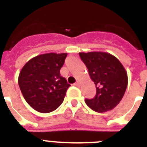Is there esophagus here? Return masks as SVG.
<instances>
[{
  "instance_id": "34e87169",
  "label": "esophagus",
  "mask_w": 147,
  "mask_h": 147,
  "mask_svg": "<svg viewBox=\"0 0 147 147\" xmlns=\"http://www.w3.org/2000/svg\"><path fill=\"white\" fill-rule=\"evenodd\" d=\"M74 85H76V86H80V82H79V81H77V82H76V83H75Z\"/></svg>"
}]
</instances>
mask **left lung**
<instances>
[{"label": "left lung", "instance_id": "obj_1", "mask_svg": "<svg viewBox=\"0 0 147 147\" xmlns=\"http://www.w3.org/2000/svg\"><path fill=\"white\" fill-rule=\"evenodd\" d=\"M94 82L96 94L85 98L90 108L97 113L111 110L124 96L128 82L127 71L120 61L112 54L101 51L79 53Z\"/></svg>", "mask_w": 147, "mask_h": 147}]
</instances>
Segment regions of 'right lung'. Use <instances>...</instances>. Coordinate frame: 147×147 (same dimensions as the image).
I'll return each instance as SVG.
<instances>
[{
	"instance_id": "add662e5",
	"label": "right lung",
	"mask_w": 147,
	"mask_h": 147,
	"mask_svg": "<svg viewBox=\"0 0 147 147\" xmlns=\"http://www.w3.org/2000/svg\"><path fill=\"white\" fill-rule=\"evenodd\" d=\"M67 53H49L30 59L23 67L18 84L27 103L42 113L60 106L71 85L60 75Z\"/></svg>"
}]
</instances>
